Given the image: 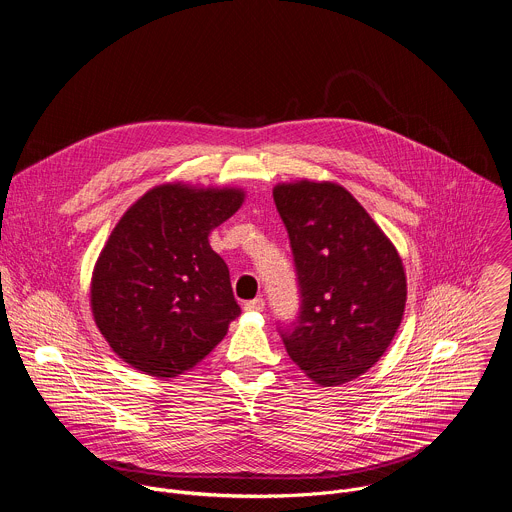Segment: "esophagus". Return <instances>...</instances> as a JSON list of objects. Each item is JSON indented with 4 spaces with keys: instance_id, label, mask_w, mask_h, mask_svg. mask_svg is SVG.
<instances>
[{
    "instance_id": "34e87169",
    "label": "esophagus",
    "mask_w": 512,
    "mask_h": 512,
    "mask_svg": "<svg viewBox=\"0 0 512 512\" xmlns=\"http://www.w3.org/2000/svg\"><path fill=\"white\" fill-rule=\"evenodd\" d=\"M263 308H265L263 298H255V300L245 302V310H247V312H263Z\"/></svg>"
}]
</instances>
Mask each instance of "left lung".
Returning a JSON list of instances; mask_svg holds the SVG:
<instances>
[{"label": "left lung", "mask_w": 512, "mask_h": 512, "mask_svg": "<svg viewBox=\"0 0 512 512\" xmlns=\"http://www.w3.org/2000/svg\"><path fill=\"white\" fill-rule=\"evenodd\" d=\"M277 212L294 255L300 314L279 326L289 358L318 385L367 373L405 312L401 257L356 198L334 182L279 184Z\"/></svg>", "instance_id": "8db88e82"}]
</instances>
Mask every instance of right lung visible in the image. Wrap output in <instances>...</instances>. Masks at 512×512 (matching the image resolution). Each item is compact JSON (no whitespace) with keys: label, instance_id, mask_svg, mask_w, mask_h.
I'll list each match as a JSON object with an SVG mask.
<instances>
[{"label":"right lung","instance_id":"1","mask_svg":"<svg viewBox=\"0 0 512 512\" xmlns=\"http://www.w3.org/2000/svg\"><path fill=\"white\" fill-rule=\"evenodd\" d=\"M243 198L237 188L162 184L121 216L93 271L91 308L133 369L158 379L190 371L241 314L208 235Z\"/></svg>","mask_w":512,"mask_h":512}]
</instances>
